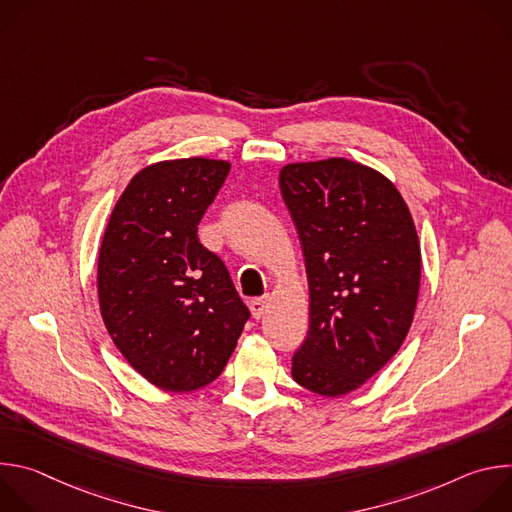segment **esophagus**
I'll return each mask as SVG.
<instances>
[{
    "label": "esophagus",
    "mask_w": 512,
    "mask_h": 512,
    "mask_svg": "<svg viewBox=\"0 0 512 512\" xmlns=\"http://www.w3.org/2000/svg\"><path fill=\"white\" fill-rule=\"evenodd\" d=\"M249 308H251L253 318H255V320H261V318L265 316V312H267V298H255V300H251Z\"/></svg>",
    "instance_id": "esophagus-1"
}]
</instances>
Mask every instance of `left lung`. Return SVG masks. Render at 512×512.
Returning <instances> with one entry per match:
<instances>
[{
  "label": "left lung",
  "mask_w": 512,
  "mask_h": 512,
  "mask_svg": "<svg viewBox=\"0 0 512 512\" xmlns=\"http://www.w3.org/2000/svg\"><path fill=\"white\" fill-rule=\"evenodd\" d=\"M281 196L294 218L310 287V330L291 377L346 395L401 348L417 306L421 249L411 212L381 172L328 158L287 164Z\"/></svg>",
  "instance_id": "1"
}]
</instances>
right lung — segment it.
<instances>
[{"mask_svg": "<svg viewBox=\"0 0 512 512\" xmlns=\"http://www.w3.org/2000/svg\"><path fill=\"white\" fill-rule=\"evenodd\" d=\"M229 170L208 158L145 166L119 196L101 241L97 291L107 332L164 391L212 383L251 316L225 263L198 241L200 218Z\"/></svg>", "mask_w": 512, "mask_h": 512, "instance_id": "1", "label": "right lung"}]
</instances>
